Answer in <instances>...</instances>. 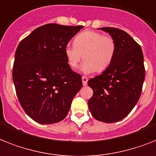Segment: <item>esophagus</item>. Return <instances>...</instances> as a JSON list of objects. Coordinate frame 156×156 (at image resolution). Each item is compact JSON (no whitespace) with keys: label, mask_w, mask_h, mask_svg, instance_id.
<instances>
[{"label":"esophagus","mask_w":156,"mask_h":156,"mask_svg":"<svg viewBox=\"0 0 156 156\" xmlns=\"http://www.w3.org/2000/svg\"><path fill=\"white\" fill-rule=\"evenodd\" d=\"M82 83L83 86H86L87 84V78L86 76H82Z\"/></svg>","instance_id":"obj_1"}]
</instances>
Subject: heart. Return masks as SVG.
I'll list each match as a JSON object with an SVG mask.
<instances>
[{
  "instance_id": "obj_1",
  "label": "heart",
  "mask_w": 156,
  "mask_h": 156,
  "mask_svg": "<svg viewBox=\"0 0 156 156\" xmlns=\"http://www.w3.org/2000/svg\"><path fill=\"white\" fill-rule=\"evenodd\" d=\"M115 53V42L112 37L92 30L79 33L74 38V45L68 44L64 48L71 69H76L83 57L81 70L84 73L104 71L112 62Z\"/></svg>"
}]
</instances>
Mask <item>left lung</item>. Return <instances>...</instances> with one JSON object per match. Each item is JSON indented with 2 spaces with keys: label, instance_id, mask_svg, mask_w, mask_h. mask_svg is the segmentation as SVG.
<instances>
[{
  "label": "left lung",
  "instance_id": "obj_1",
  "mask_svg": "<svg viewBox=\"0 0 156 156\" xmlns=\"http://www.w3.org/2000/svg\"><path fill=\"white\" fill-rule=\"evenodd\" d=\"M115 42L112 62L100 76L87 81L93 90L88 100L92 116L99 121L115 123L127 116L142 92L145 78L142 48L124 31L104 27Z\"/></svg>",
  "mask_w": 156,
  "mask_h": 156
}]
</instances>
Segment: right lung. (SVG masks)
<instances>
[{
    "label": "right lung",
    "mask_w": 156,
    "mask_h": 156,
    "mask_svg": "<svg viewBox=\"0 0 156 156\" xmlns=\"http://www.w3.org/2000/svg\"><path fill=\"white\" fill-rule=\"evenodd\" d=\"M83 26L48 24L20 41L15 53L12 80L22 108L42 124L65 118L82 78L67 63L64 48Z\"/></svg>",
    "instance_id": "obj_1"
}]
</instances>
